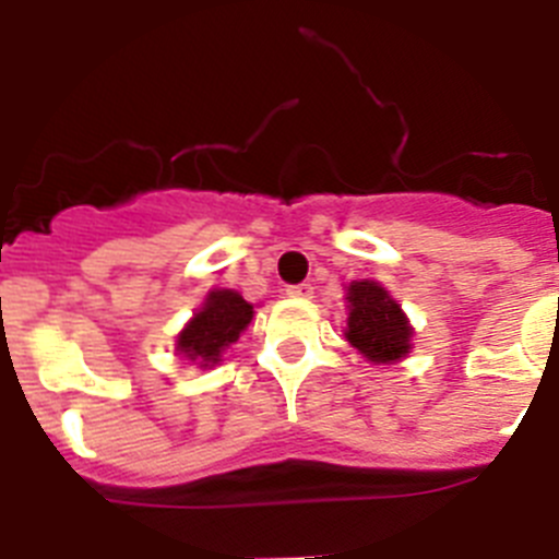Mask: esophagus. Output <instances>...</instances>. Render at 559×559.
<instances>
[{
	"instance_id": "obj_1",
	"label": "esophagus",
	"mask_w": 559,
	"mask_h": 559,
	"mask_svg": "<svg viewBox=\"0 0 559 559\" xmlns=\"http://www.w3.org/2000/svg\"><path fill=\"white\" fill-rule=\"evenodd\" d=\"M288 296H294V299H310V296H313V285H310V283L290 285Z\"/></svg>"
}]
</instances>
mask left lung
Masks as SVG:
<instances>
[{"label":"left lung","mask_w":559,"mask_h":559,"mask_svg":"<svg viewBox=\"0 0 559 559\" xmlns=\"http://www.w3.org/2000/svg\"><path fill=\"white\" fill-rule=\"evenodd\" d=\"M347 341L372 364H394L412 349V324L389 290L374 280H355L347 288Z\"/></svg>","instance_id":"obj_1"}]
</instances>
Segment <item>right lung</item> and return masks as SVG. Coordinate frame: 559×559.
I'll return each instance as SVG.
<instances>
[{
	"instance_id": "1",
	"label": "right lung",
	"mask_w": 559,
	"mask_h": 559,
	"mask_svg": "<svg viewBox=\"0 0 559 559\" xmlns=\"http://www.w3.org/2000/svg\"><path fill=\"white\" fill-rule=\"evenodd\" d=\"M254 308L243 296L229 288L210 290L206 302L192 316L187 328L179 333L176 349L187 360H199V367H215L229 344L240 338L249 328Z\"/></svg>"
}]
</instances>
